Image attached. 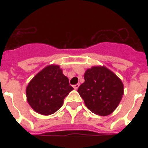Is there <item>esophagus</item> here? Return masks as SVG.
Wrapping results in <instances>:
<instances>
[{"label": "esophagus", "mask_w": 148, "mask_h": 148, "mask_svg": "<svg viewBox=\"0 0 148 148\" xmlns=\"http://www.w3.org/2000/svg\"><path fill=\"white\" fill-rule=\"evenodd\" d=\"M79 86H80V84H79V83H77V84H76V85H74V90H77V88L79 87Z\"/></svg>", "instance_id": "esophagus-1"}]
</instances>
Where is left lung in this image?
<instances>
[{"label":"left lung","mask_w":148,"mask_h":148,"mask_svg":"<svg viewBox=\"0 0 148 148\" xmlns=\"http://www.w3.org/2000/svg\"><path fill=\"white\" fill-rule=\"evenodd\" d=\"M85 82L77 89L90 111L108 116L117 108L124 94V85L116 74L106 66H93L84 75Z\"/></svg>","instance_id":"8db88e82"}]
</instances>
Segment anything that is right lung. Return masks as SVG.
Returning a JSON list of instances; mask_svg holds the SVG:
<instances>
[{
	"label": "right lung",
	"mask_w": 148,
	"mask_h": 148,
	"mask_svg": "<svg viewBox=\"0 0 148 148\" xmlns=\"http://www.w3.org/2000/svg\"><path fill=\"white\" fill-rule=\"evenodd\" d=\"M73 90L59 66L50 65L28 83L26 89L27 101L36 112L47 116L61 108L64 98Z\"/></svg>",
	"instance_id": "1"
}]
</instances>
